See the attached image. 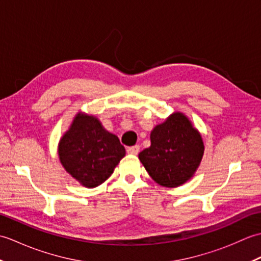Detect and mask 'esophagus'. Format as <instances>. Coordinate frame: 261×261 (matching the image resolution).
<instances>
[{"label": "esophagus", "mask_w": 261, "mask_h": 261, "mask_svg": "<svg viewBox=\"0 0 261 261\" xmlns=\"http://www.w3.org/2000/svg\"><path fill=\"white\" fill-rule=\"evenodd\" d=\"M140 150V147L136 145V146H132V147H129L126 149V152L129 154H138V152H139Z\"/></svg>", "instance_id": "1"}]
</instances>
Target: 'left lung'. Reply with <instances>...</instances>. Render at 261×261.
I'll list each match as a JSON object with an SVG mask.
<instances>
[{
    "mask_svg": "<svg viewBox=\"0 0 261 261\" xmlns=\"http://www.w3.org/2000/svg\"><path fill=\"white\" fill-rule=\"evenodd\" d=\"M151 146L139 159L151 178L165 187L184 184L201 163L204 145L196 129L182 113H174L150 135Z\"/></svg>",
    "mask_w": 261,
    "mask_h": 261,
    "instance_id": "1",
    "label": "left lung"
}]
</instances>
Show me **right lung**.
<instances>
[{
	"instance_id": "add662e5",
	"label": "right lung",
	"mask_w": 261,
	"mask_h": 261,
	"mask_svg": "<svg viewBox=\"0 0 261 261\" xmlns=\"http://www.w3.org/2000/svg\"><path fill=\"white\" fill-rule=\"evenodd\" d=\"M58 153L65 169L83 185L93 188L109 178L124 157L125 149L96 118L79 114L60 140Z\"/></svg>"
}]
</instances>
